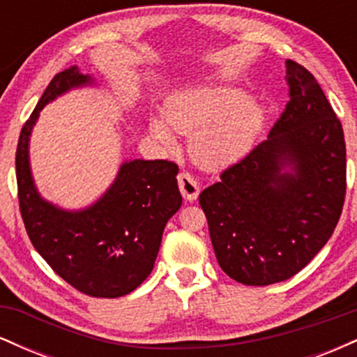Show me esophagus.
I'll return each instance as SVG.
<instances>
[{"label":"esophagus","mask_w":357,"mask_h":357,"mask_svg":"<svg viewBox=\"0 0 357 357\" xmlns=\"http://www.w3.org/2000/svg\"><path fill=\"white\" fill-rule=\"evenodd\" d=\"M178 184H179V191H181L183 198L186 202H195L199 195V186L196 183V179L192 178L190 173H179L178 176Z\"/></svg>","instance_id":"obj_1"}]
</instances>
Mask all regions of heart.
I'll use <instances>...</instances> for the list:
<instances>
[{
    "label": "heart",
    "instance_id": "heart-1",
    "mask_svg": "<svg viewBox=\"0 0 357 357\" xmlns=\"http://www.w3.org/2000/svg\"><path fill=\"white\" fill-rule=\"evenodd\" d=\"M166 119L151 117V136L166 149L178 147V134L191 136L190 153L204 169H227L252 153L267 110L245 89L199 85L173 93Z\"/></svg>",
    "mask_w": 357,
    "mask_h": 357
}]
</instances>
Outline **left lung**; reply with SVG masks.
<instances>
[{"mask_svg": "<svg viewBox=\"0 0 357 357\" xmlns=\"http://www.w3.org/2000/svg\"><path fill=\"white\" fill-rule=\"evenodd\" d=\"M290 102L243 161L199 195L228 277L270 285L294 277L333 236L346 195V144L321 85L285 61Z\"/></svg>", "mask_w": 357, "mask_h": 357, "instance_id": "8db88e82", "label": "left lung"}]
</instances>
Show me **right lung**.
<instances>
[{
    "instance_id": "right-lung-1",
    "label": "right lung",
    "mask_w": 357,
    "mask_h": 357,
    "mask_svg": "<svg viewBox=\"0 0 357 357\" xmlns=\"http://www.w3.org/2000/svg\"><path fill=\"white\" fill-rule=\"evenodd\" d=\"M77 67L56 73L20 134L16 181L28 236L50 267L80 292L116 298L153 272L162 231L181 208L174 162L126 159L104 195L80 210L48 202L35 184L30 139L45 105L70 90L97 87Z\"/></svg>"
}]
</instances>
